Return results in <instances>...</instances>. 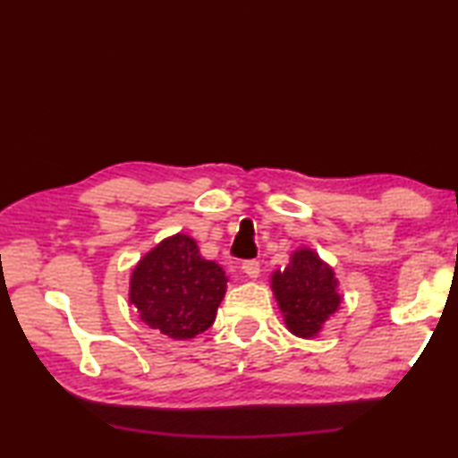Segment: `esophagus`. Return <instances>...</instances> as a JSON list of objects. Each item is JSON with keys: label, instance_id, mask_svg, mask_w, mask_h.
<instances>
[{"label": "esophagus", "instance_id": "obj_1", "mask_svg": "<svg viewBox=\"0 0 458 458\" xmlns=\"http://www.w3.org/2000/svg\"><path fill=\"white\" fill-rule=\"evenodd\" d=\"M242 273L248 276V278H259V275H260V265H259V260H246V262H242Z\"/></svg>", "mask_w": 458, "mask_h": 458}]
</instances>
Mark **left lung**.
<instances>
[{"label": "left lung", "mask_w": 458, "mask_h": 458, "mask_svg": "<svg viewBox=\"0 0 458 458\" xmlns=\"http://www.w3.org/2000/svg\"><path fill=\"white\" fill-rule=\"evenodd\" d=\"M270 289L286 329L303 339L319 335L344 301L335 270L307 246L293 250L289 265L270 275Z\"/></svg>", "instance_id": "obj_1"}]
</instances>
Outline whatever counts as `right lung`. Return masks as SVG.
<instances>
[{
	"label": "right lung",
	"mask_w": 458,
	"mask_h": 458,
	"mask_svg": "<svg viewBox=\"0 0 458 458\" xmlns=\"http://www.w3.org/2000/svg\"><path fill=\"white\" fill-rule=\"evenodd\" d=\"M228 276L199 254L196 240L177 232L155 244L129 278V303L139 319L169 339H193L216 321Z\"/></svg>",
	"instance_id": "1"
}]
</instances>
